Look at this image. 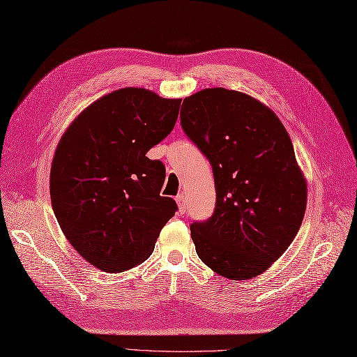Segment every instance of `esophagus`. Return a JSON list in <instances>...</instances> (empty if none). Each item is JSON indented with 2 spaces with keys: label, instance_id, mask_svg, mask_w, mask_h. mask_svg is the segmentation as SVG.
<instances>
[{
  "label": "esophagus",
  "instance_id": "1",
  "mask_svg": "<svg viewBox=\"0 0 357 357\" xmlns=\"http://www.w3.org/2000/svg\"><path fill=\"white\" fill-rule=\"evenodd\" d=\"M176 202H178V208H179V213H185L187 209V200L184 195H178L176 196Z\"/></svg>",
  "mask_w": 357,
  "mask_h": 357
}]
</instances>
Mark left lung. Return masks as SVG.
Returning a JSON list of instances; mask_svg holds the SVG:
<instances>
[{"label": "left lung", "instance_id": "obj_1", "mask_svg": "<svg viewBox=\"0 0 357 357\" xmlns=\"http://www.w3.org/2000/svg\"><path fill=\"white\" fill-rule=\"evenodd\" d=\"M181 126L215 182L214 214L190 226L197 257L231 280L258 276L289 248L306 209L285 126L259 100L223 87L185 98Z\"/></svg>", "mask_w": 357, "mask_h": 357}]
</instances>
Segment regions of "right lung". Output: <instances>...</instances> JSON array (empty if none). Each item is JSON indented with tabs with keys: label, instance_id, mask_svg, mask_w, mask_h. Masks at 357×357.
<instances>
[{
	"label": "right lung",
	"instance_id": "obj_1",
	"mask_svg": "<svg viewBox=\"0 0 357 357\" xmlns=\"http://www.w3.org/2000/svg\"><path fill=\"white\" fill-rule=\"evenodd\" d=\"M181 99L125 87L89 105L54 153L50 191L68 241L91 266L121 273L151 257L178 205L160 196L166 169L146 153L172 132Z\"/></svg>",
	"mask_w": 357,
	"mask_h": 357
}]
</instances>
